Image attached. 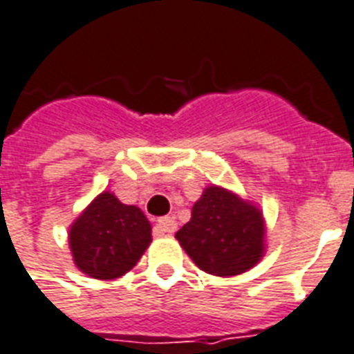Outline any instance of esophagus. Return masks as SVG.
I'll use <instances>...</instances> for the list:
<instances>
[{"label":"esophagus","instance_id":"1","mask_svg":"<svg viewBox=\"0 0 354 354\" xmlns=\"http://www.w3.org/2000/svg\"><path fill=\"white\" fill-rule=\"evenodd\" d=\"M176 231V222H174V218L165 216L160 218L154 225V234L156 236H162V234H167V232H174Z\"/></svg>","mask_w":354,"mask_h":354}]
</instances>
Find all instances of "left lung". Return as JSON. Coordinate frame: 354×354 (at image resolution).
<instances>
[{
	"mask_svg": "<svg viewBox=\"0 0 354 354\" xmlns=\"http://www.w3.org/2000/svg\"><path fill=\"white\" fill-rule=\"evenodd\" d=\"M263 218L258 209L220 187H207L176 240L202 271L214 277L245 272L263 252Z\"/></svg>",
	"mask_w": 354,
	"mask_h": 354,
	"instance_id": "1",
	"label": "left lung"
}]
</instances>
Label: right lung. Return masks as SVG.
<instances>
[{
    "label": "right lung",
    "mask_w": 354,
    "mask_h": 354,
    "mask_svg": "<svg viewBox=\"0 0 354 354\" xmlns=\"http://www.w3.org/2000/svg\"><path fill=\"white\" fill-rule=\"evenodd\" d=\"M68 242L88 277L112 280L131 271L151 243V223L138 207L103 192L74 222Z\"/></svg>",
    "instance_id": "obj_1"
}]
</instances>
